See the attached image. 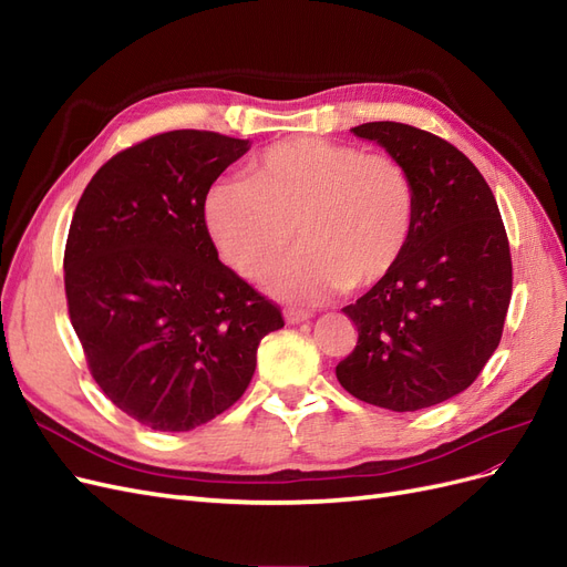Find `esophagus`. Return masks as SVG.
I'll return each mask as SVG.
<instances>
[{"label": "esophagus", "mask_w": 567, "mask_h": 567, "mask_svg": "<svg viewBox=\"0 0 567 567\" xmlns=\"http://www.w3.org/2000/svg\"><path fill=\"white\" fill-rule=\"evenodd\" d=\"M284 317H286L288 323H302V321L310 319V315H307V312H302V310H290V307H288V310H284Z\"/></svg>", "instance_id": "34e87169"}]
</instances>
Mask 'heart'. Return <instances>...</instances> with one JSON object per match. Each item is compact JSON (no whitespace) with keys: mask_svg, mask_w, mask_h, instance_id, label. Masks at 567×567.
<instances>
[{"mask_svg":"<svg viewBox=\"0 0 567 567\" xmlns=\"http://www.w3.org/2000/svg\"><path fill=\"white\" fill-rule=\"evenodd\" d=\"M205 221L246 279H262L298 231L302 248L269 286L286 300L315 302L390 277L414 234L416 186L398 158L296 136L265 148L248 179L217 182Z\"/></svg>","mask_w":567,"mask_h":567,"instance_id":"obj_1","label":"heart"}]
</instances>
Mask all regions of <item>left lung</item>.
Returning <instances> with one entry per match:
<instances>
[{"mask_svg": "<svg viewBox=\"0 0 567 567\" xmlns=\"http://www.w3.org/2000/svg\"><path fill=\"white\" fill-rule=\"evenodd\" d=\"M416 186V225L388 279L342 307L357 346L336 367L352 398L419 411L466 390L502 340L513 267L492 188L463 153L404 123L352 127Z\"/></svg>", "mask_w": 567, "mask_h": 567, "instance_id": "8db88e82", "label": "left lung"}]
</instances>
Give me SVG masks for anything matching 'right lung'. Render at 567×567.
<instances>
[{
    "label": "right lung",
    "mask_w": 567,
    "mask_h": 567,
    "mask_svg": "<svg viewBox=\"0 0 567 567\" xmlns=\"http://www.w3.org/2000/svg\"><path fill=\"white\" fill-rule=\"evenodd\" d=\"M250 148L175 130L120 151L84 188L63 271L92 379L151 431L184 433L246 392L281 310L219 262L205 225L213 182Z\"/></svg>",
    "instance_id": "add662e5"
}]
</instances>
